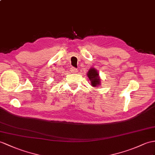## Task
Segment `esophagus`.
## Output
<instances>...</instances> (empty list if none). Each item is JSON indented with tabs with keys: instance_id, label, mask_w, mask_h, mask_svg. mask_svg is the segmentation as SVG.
<instances>
[{
	"instance_id": "obj_1",
	"label": "esophagus",
	"mask_w": 155,
	"mask_h": 155,
	"mask_svg": "<svg viewBox=\"0 0 155 155\" xmlns=\"http://www.w3.org/2000/svg\"><path fill=\"white\" fill-rule=\"evenodd\" d=\"M70 71L72 73H76V72H78L77 68H74V67H71V69H70Z\"/></svg>"
}]
</instances>
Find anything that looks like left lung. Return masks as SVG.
<instances>
[{"label": "left lung", "instance_id": "obj_1", "mask_svg": "<svg viewBox=\"0 0 155 155\" xmlns=\"http://www.w3.org/2000/svg\"><path fill=\"white\" fill-rule=\"evenodd\" d=\"M87 76L91 81V84L93 87H97L100 84V78L99 77V74L95 68H91L87 74Z\"/></svg>", "mask_w": 155, "mask_h": 155}]
</instances>
